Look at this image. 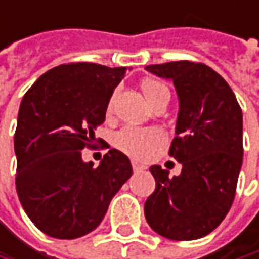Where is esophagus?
<instances>
[{"label":"esophagus","instance_id":"obj_1","mask_svg":"<svg viewBox=\"0 0 259 259\" xmlns=\"http://www.w3.org/2000/svg\"><path fill=\"white\" fill-rule=\"evenodd\" d=\"M132 167H133V170H135V172H142V170H145V169H147L144 164H141V163H138V161H132Z\"/></svg>","mask_w":259,"mask_h":259}]
</instances>
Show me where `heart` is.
<instances>
[{
	"label": "heart",
	"instance_id": "1",
	"mask_svg": "<svg viewBox=\"0 0 259 259\" xmlns=\"http://www.w3.org/2000/svg\"><path fill=\"white\" fill-rule=\"evenodd\" d=\"M142 93L150 105L160 96L169 93L164 84L155 80H147L142 82ZM108 111H111V104H108ZM164 142V136L158 129L154 127H135L126 126L115 135L114 144L121 153L127 154L133 158L144 160Z\"/></svg>",
	"mask_w": 259,
	"mask_h": 259
}]
</instances>
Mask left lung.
Returning <instances> with one entry per match:
<instances>
[{
	"instance_id": "left-lung-1",
	"label": "left lung",
	"mask_w": 259,
	"mask_h": 259,
	"mask_svg": "<svg viewBox=\"0 0 259 259\" xmlns=\"http://www.w3.org/2000/svg\"><path fill=\"white\" fill-rule=\"evenodd\" d=\"M174 81L178 111L169 154L182 164L178 177L151 166L155 190L145 201V218L170 240H196L212 233L228 213L243 161V115L223 77L188 60L145 66Z\"/></svg>"
}]
</instances>
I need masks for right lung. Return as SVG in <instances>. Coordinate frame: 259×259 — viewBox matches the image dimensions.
Instances as JSON below:
<instances>
[{
	"label": "right lung",
	"mask_w": 259,
	"mask_h": 259,
	"mask_svg": "<svg viewBox=\"0 0 259 259\" xmlns=\"http://www.w3.org/2000/svg\"><path fill=\"white\" fill-rule=\"evenodd\" d=\"M127 68L60 65L25 93L17 115L14 153L19 200L38 230L55 239L93 231L112 197L132 177L127 155L112 148L98 167L81 150L96 141L114 89Z\"/></svg>",
	"instance_id": "add662e5"
}]
</instances>
